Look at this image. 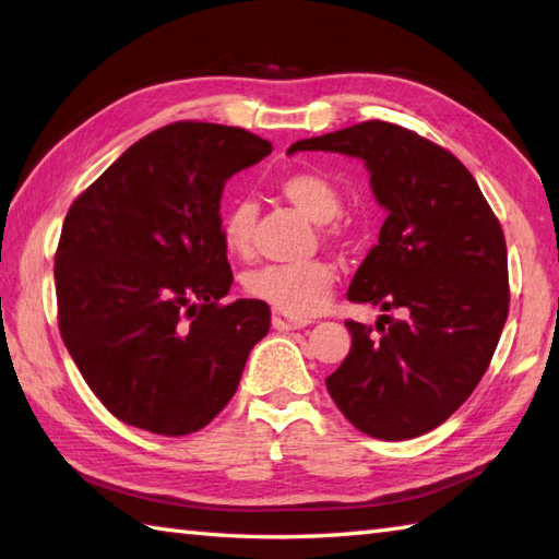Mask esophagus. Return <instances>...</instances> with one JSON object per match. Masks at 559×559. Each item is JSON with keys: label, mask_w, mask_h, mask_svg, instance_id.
Here are the masks:
<instances>
[{"label": "esophagus", "mask_w": 559, "mask_h": 559, "mask_svg": "<svg viewBox=\"0 0 559 559\" xmlns=\"http://www.w3.org/2000/svg\"><path fill=\"white\" fill-rule=\"evenodd\" d=\"M271 324H273V329H276V331H295V329H302V326H307L305 319L290 317V314H286V312H278V310H273V314H271Z\"/></svg>", "instance_id": "esophagus-1"}]
</instances>
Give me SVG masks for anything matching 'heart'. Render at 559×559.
<instances>
[{"label": "heart", "mask_w": 559, "mask_h": 559, "mask_svg": "<svg viewBox=\"0 0 559 559\" xmlns=\"http://www.w3.org/2000/svg\"><path fill=\"white\" fill-rule=\"evenodd\" d=\"M278 192L288 204L302 211L307 218H312L314 223H324L322 235L326 240L341 242L346 237V225L336 221L343 199L338 187L329 177L312 170L290 173L278 182ZM257 218L259 206L249 199L235 201L223 213L221 237L225 249L233 257L245 259L252 254ZM334 269L326 261L314 259L305 261V264L254 269L247 273L242 286L247 295L271 305L273 310L286 312L290 317H312L326 307L331 293H334Z\"/></svg>", "instance_id": "1"}]
</instances>
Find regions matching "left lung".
Instances as JSON below:
<instances>
[{
    "label": "left lung",
    "mask_w": 559,
    "mask_h": 559,
    "mask_svg": "<svg viewBox=\"0 0 559 559\" xmlns=\"http://www.w3.org/2000/svg\"><path fill=\"white\" fill-rule=\"evenodd\" d=\"M295 151L360 158L377 204L379 242L348 288L384 312L346 322L353 346L326 389L360 432L396 442L435 430L488 370L509 312L507 242L478 182L456 156L382 120L302 139Z\"/></svg>",
    "instance_id": "1"
}]
</instances>
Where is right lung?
Listing matches in <instances>:
<instances>
[{
    "label": "right lung",
    "mask_w": 559,
    "mask_h": 559,
    "mask_svg": "<svg viewBox=\"0 0 559 559\" xmlns=\"http://www.w3.org/2000/svg\"><path fill=\"white\" fill-rule=\"evenodd\" d=\"M269 153L240 127L175 122L129 146L71 204L55 254L59 334L117 420L180 437L233 399L271 310L221 305L233 286L221 197Z\"/></svg>",
    "instance_id": "obj_1"
}]
</instances>
